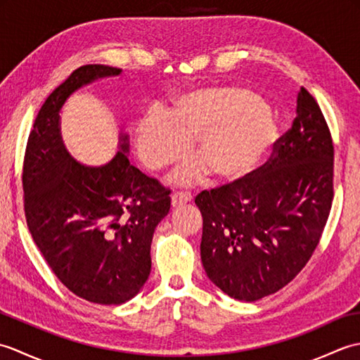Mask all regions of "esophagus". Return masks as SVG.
Instances as JSON below:
<instances>
[{
	"label": "esophagus",
	"instance_id": "obj_1",
	"mask_svg": "<svg viewBox=\"0 0 360 360\" xmlns=\"http://www.w3.org/2000/svg\"><path fill=\"white\" fill-rule=\"evenodd\" d=\"M188 201H192V193L190 192H174L172 195V205L173 207H178V205L186 204Z\"/></svg>",
	"mask_w": 360,
	"mask_h": 360
}]
</instances>
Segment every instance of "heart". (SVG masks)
Masks as SVG:
<instances>
[{"label": "heart", "mask_w": 360, "mask_h": 360, "mask_svg": "<svg viewBox=\"0 0 360 360\" xmlns=\"http://www.w3.org/2000/svg\"><path fill=\"white\" fill-rule=\"evenodd\" d=\"M188 139L200 159L176 174L182 184L210 172L218 181L246 178L269 156L277 141V124L254 91L212 86L182 94L167 111H151L137 124V153L151 170L179 160Z\"/></svg>", "instance_id": "obj_1"}]
</instances>
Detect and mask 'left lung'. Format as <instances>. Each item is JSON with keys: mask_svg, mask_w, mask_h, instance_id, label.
<instances>
[{"mask_svg": "<svg viewBox=\"0 0 360 360\" xmlns=\"http://www.w3.org/2000/svg\"><path fill=\"white\" fill-rule=\"evenodd\" d=\"M333 198L331 131L302 86L292 127L275 141L269 159L246 178L195 198L209 278L244 302L285 288L319 246Z\"/></svg>", "mask_w": 360, "mask_h": 360, "instance_id": "1", "label": "left lung"}]
</instances>
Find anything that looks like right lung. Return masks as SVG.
Instances as JSON below:
<instances>
[{
	"instance_id": "1",
	"label": "right lung",
	"mask_w": 360,
	"mask_h": 360,
	"mask_svg": "<svg viewBox=\"0 0 360 360\" xmlns=\"http://www.w3.org/2000/svg\"><path fill=\"white\" fill-rule=\"evenodd\" d=\"M117 74L119 68L85 65L53 89L37 114L22 162L30 235L56 277L98 304L125 303L147 281L153 232L170 210L172 193L129 165L127 143L103 167L80 165L63 147L58 112L66 98Z\"/></svg>"
}]
</instances>
